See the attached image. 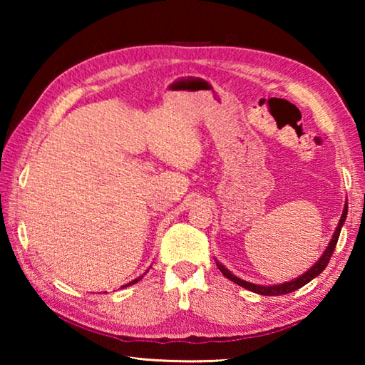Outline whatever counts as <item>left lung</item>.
<instances>
[{
    "instance_id": "left-lung-1",
    "label": "left lung",
    "mask_w": 365,
    "mask_h": 365,
    "mask_svg": "<svg viewBox=\"0 0 365 365\" xmlns=\"http://www.w3.org/2000/svg\"><path fill=\"white\" fill-rule=\"evenodd\" d=\"M346 215H348V201L344 202L343 214H341V217H339L338 225L335 228V232H333V235H331V240H330L329 246H327V250L324 251V255L319 257V261L314 264L311 269H307L304 274L299 275V277H296V279L289 280V282H283V283H279V285H256V283L246 282L243 279H240V277L233 275L232 272L228 270L225 265H222L219 261H215V264H217L219 270L227 277L228 280H232L233 283H237V285L243 287L246 289H250V292H255V293L262 294V296H280V294L292 293V292H294V289L304 287L306 283H309L312 279H316L319 274H322L324 269L327 267V264H329V261H330L333 251H335V246H336V242H338V238H339V232H341V227H343L344 220H346Z\"/></svg>"
}]
</instances>
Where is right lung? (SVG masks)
<instances>
[{
  "instance_id": "right-lung-1",
  "label": "right lung",
  "mask_w": 365,
  "mask_h": 365,
  "mask_svg": "<svg viewBox=\"0 0 365 365\" xmlns=\"http://www.w3.org/2000/svg\"><path fill=\"white\" fill-rule=\"evenodd\" d=\"M145 275V274H143ZM143 275H141V277H138V279H135V280H132L130 283H127V285H123L122 288H125V287H130V285H133V283H137V282H140L141 279H143Z\"/></svg>"
}]
</instances>
